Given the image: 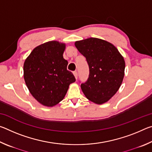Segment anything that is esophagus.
<instances>
[{
	"label": "esophagus",
	"instance_id": "obj_1",
	"mask_svg": "<svg viewBox=\"0 0 152 152\" xmlns=\"http://www.w3.org/2000/svg\"><path fill=\"white\" fill-rule=\"evenodd\" d=\"M73 74H74V76H75L76 79H77V78H78V73H77V72L76 71H74V72H73Z\"/></svg>",
	"mask_w": 152,
	"mask_h": 152
}]
</instances>
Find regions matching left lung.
Masks as SVG:
<instances>
[{
  "label": "left lung",
  "instance_id": "1",
  "mask_svg": "<svg viewBox=\"0 0 152 152\" xmlns=\"http://www.w3.org/2000/svg\"><path fill=\"white\" fill-rule=\"evenodd\" d=\"M77 50L86 58L89 77L81 89L89 101L102 104L109 101L121 85L125 60L114 45L95 37L77 41Z\"/></svg>",
  "mask_w": 152,
  "mask_h": 152
}]
</instances>
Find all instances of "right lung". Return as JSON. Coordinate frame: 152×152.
<instances>
[{
	"mask_svg": "<svg viewBox=\"0 0 152 152\" xmlns=\"http://www.w3.org/2000/svg\"><path fill=\"white\" fill-rule=\"evenodd\" d=\"M66 43L45 42L33 49L25 60L23 76L32 96L43 106L52 107L62 101L70 84L76 81L67 70L63 57Z\"/></svg>",
	"mask_w": 152,
	"mask_h": 152,
	"instance_id": "right-lung-1",
	"label": "right lung"
}]
</instances>
